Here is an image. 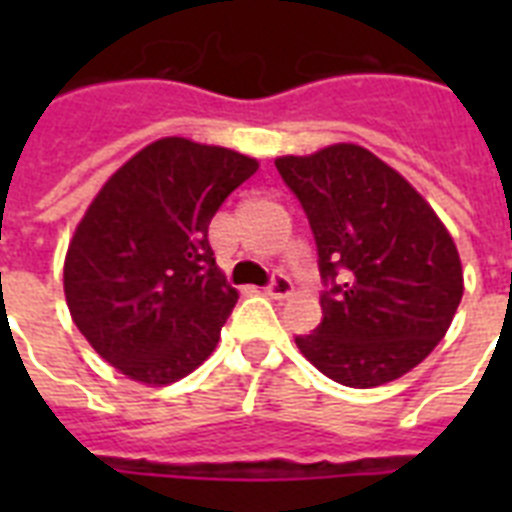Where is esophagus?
Masks as SVG:
<instances>
[{
  "label": "esophagus",
  "instance_id": "34e87169",
  "mask_svg": "<svg viewBox=\"0 0 512 512\" xmlns=\"http://www.w3.org/2000/svg\"><path fill=\"white\" fill-rule=\"evenodd\" d=\"M265 292L273 297V300H284V297L292 292V281H289V276H284L281 271H276L271 276V281H268V287H265Z\"/></svg>",
  "mask_w": 512,
  "mask_h": 512
}]
</instances>
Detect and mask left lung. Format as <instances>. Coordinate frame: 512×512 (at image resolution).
Listing matches in <instances>:
<instances>
[{
    "instance_id": "1",
    "label": "left lung",
    "mask_w": 512,
    "mask_h": 512,
    "mask_svg": "<svg viewBox=\"0 0 512 512\" xmlns=\"http://www.w3.org/2000/svg\"><path fill=\"white\" fill-rule=\"evenodd\" d=\"M319 252L321 311L300 353L329 380L374 388L436 348L462 300V265L430 204L372 151L337 143L281 156Z\"/></svg>"
}]
</instances>
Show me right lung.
<instances>
[{
    "instance_id": "1",
    "label": "right lung",
    "mask_w": 512,
    "mask_h": 512,
    "mask_svg": "<svg viewBox=\"0 0 512 512\" xmlns=\"http://www.w3.org/2000/svg\"><path fill=\"white\" fill-rule=\"evenodd\" d=\"M257 162L164 138L111 175L68 244L71 319L132 380L170 385L215 350L239 300L217 271L209 223Z\"/></svg>"
}]
</instances>
